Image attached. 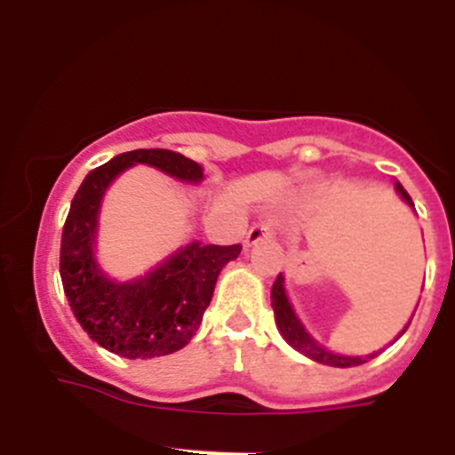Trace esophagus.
<instances>
[{
  "instance_id": "34e87169",
  "label": "esophagus",
  "mask_w": 455,
  "mask_h": 455,
  "mask_svg": "<svg viewBox=\"0 0 455 455\" xmlns=\"http://www.w3.org/2000/svg\"><path fill=\"white\" fill-rule=\"evenodd\" d=\"M271 233H274V222H271V220H262V222H256L251 228H249L244 242H247V247H251V244H256V242L269 237Z\"/></svg>"
}]
</instances>
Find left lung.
<instances>
[{
	"instance_id": "obj_1",
	"label": "left lung",
	"mask_w": 455,
	"mask_h": 455,
	"mask_svg": "<svg viewBox=\"0 0 455 455\" xmlns=\"http://www.w3.org/2000/svg\"><path fill=\"white\" fill-rule=\"evenodd\" d=\"M395 188H397V193L404 197V202H409L411 206H413V202H411L404 186L395 184ZM283 283H285V278H283V274H278V278H275L274 285H271V307H274L275 325H278L280 334L285 337V341L290 343L291 347L303 352L305 356H309V359H314V362L325 363V366H337V368L362 366V363L371 362V359H375V356L379 355V352H372V355H366V356H343V355H334V352L325 350L323 346H318V343L305 332V328L300 325L299 318H296L294 309H291L290 300H287L285 296V285H283ZM406 328H409V325H406ZM404 330H402V334H404Z\"/></svg>"
}]
</instances>
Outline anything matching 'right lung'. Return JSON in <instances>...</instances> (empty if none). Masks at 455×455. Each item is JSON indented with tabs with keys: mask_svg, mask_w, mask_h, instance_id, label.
Segmentation results:
<instances>
[{
	"mask_svg": "<svg viewBox=\"0 0 455 455\" xmlns=\"http://www.w3.org/2000/svg\"><path fill=\"white\" fill-rule=\"evenodd\" d=\"M148 164L181 181L202 180V165L172 150H132L93 168L74 195L60 244V278L76 321L93 341L127 359L177 352L197 332L215 280L240 244L193 242L132 283H114L93 260L100 197L123 170Z\"/></svg>",
	"mask_w": 455,
	"mask_h": 455,
	"instance_id": "right-lung-1",
	"label": "right lung"
}]
</instances>
